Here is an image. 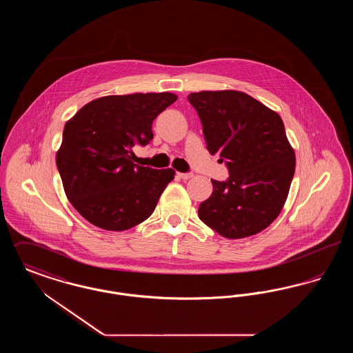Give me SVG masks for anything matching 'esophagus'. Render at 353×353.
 <instances>
[{
    "label": "esophagus",
    "instance_id": "1",
    "mask_svg": "<svg viewBox=\"0 0 353 353\" xmlns=\"http://www.w3.org/2000/svg\"><path fill=\"white\" fill-rule=\"evenodd\" d=\"M179 177L183 180H189L193 177V173H179Z\"/></svg>",
    "mask_w": 353,
    "mask_h": 353
}]
</instances>
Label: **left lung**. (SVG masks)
Returning <instances> with one entry per match:
<instances>
[{"label":"left lung","mask_w":353,"mask_h":353,"mask_svg":"<svg viewBox=\"0 0 353 353\" xmlns=\"http://www.w3.org/2000/svg\"><path fill=\"white\" fill-rule=\"evenodd\" d=\"M201 119L210 154L226 160L229 179L212 180L199 217L219 234L239 239L265 230L283 209L295 173V152L281 117L250 95L201 91L188 97Z\"/></svg>","instance_id":"1"}]
</instances>
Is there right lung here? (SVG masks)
<instances>
[{
    "label": "right lung",
    "mask_w": 353,
    "mask_h": 353,
    "mask_svg": "<svg viewBox=\"0 0 353 353\" xmlns=\"http://www.w3.org/2000/svg\"><path fill=\"white\" fill-rule=\"evenodd\" d=\"M176 101L172 92L103 97L65 124L57 167L68 201L90 223L121 232L153 213L176 172L136 165L132 148L151 141L153 120Z\"/></svg>",
    "instance_id": "1"
}]
</instances>
